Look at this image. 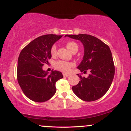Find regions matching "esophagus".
I'll use <instances>...</instances> for the list:
<instances>
[{"instance_id":"obj_1","label":"esophagus","mask_w":131,"mask_h":131,"mask_svg":"<svg viewBox=\"0 0 131 131\" xmlns=\"http://www.w3.org/2000/svg\"><path fill=\"white\" fill-rule=\"evenodd\" d=\"M63 75L64 77H68V76H70V74H68V73H63Z\"/></svg>"}]
</instances>
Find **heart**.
I'll return each instance as SVG.
<instances>
[{"label": "heart", "instance_id": "heart-1", "mask_svg": "<svg viewBox=\"0 0 131 131\" xmlns=\"http://www.w3.org/2000/svg\"><path fill=\"white\" fill-rule=\"evenodd\" d=\"M67 47L69 50L73 52L74 50H78V46L74 42H68L67 43ZM50 53L52 55H55L57 53V46L54 44L52 46L50 49ZM74 66V63L72 62H69L67 61L58 60L55 62L54 67L57 70L61 71L64 73H67L70 70L71 68Z\"/></svg>", "mask_w": 131, "mask_h": 131}]
</instances>
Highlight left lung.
<instances>
[{"instance_id": "obj_1", "label": "left lung", "mask_w": 131, "mask_h": 131, "mask_svg": "<svg viewBox=\"0 0 131 131\" xmlns=\"http://www.w3.org/2000/svg\"><path fill=\"white\" fill-rule=\"evenodd\" d=\"M80 40L84 47L83 60L78 68L88 77L78 76L81 80L72 87L73 91L81 100L92 102L103 97L108 91L115 76V65L110 49L97 37L89 34L65 35Z\"/></svg>"}]
</instances>
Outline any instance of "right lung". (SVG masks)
Returning <instances> with one entry per match:
<instances>
[{"mask_svg": "<svg viewBox=\"0 0 131 131\" xmlns=\"http://www.w3.org/2000/svg\"><path fill=\"white\" fill-rule=\"evenodd\" d=\"M62 36L46 34L28 43L19 53L17 67V79L25 95L36 102L47 101L56 92L55 84L63 78L58 71L49 73L42 70L49 64L52 55L50 49Z\"/></svg>", "mask_w": 131, "mask_h": 131, "instance_id": "right-lung-1", "label": "right lung"}]
</instances>
